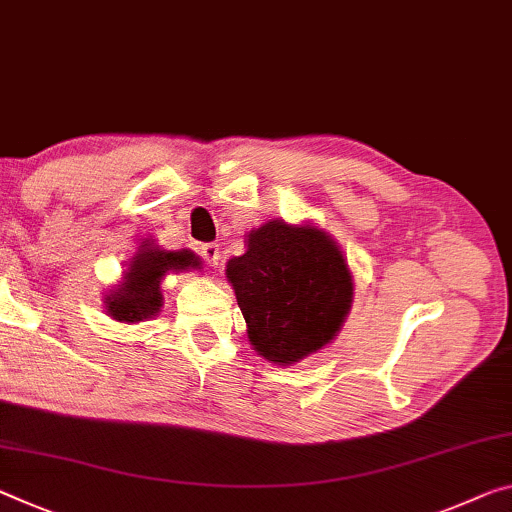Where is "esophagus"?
I'll list each match as a JSON object with an SVG mask.
<instances>
[{"label":"esophagus","instance_id":"obj_1","mask_svg":"<svg viewBox=\"0 0 512 512\" xmlns=\"http://www.w3.org/2000/svg\"><path fill=\"white\" fill-rule=\"evenodd\" d=\"M218 253H221V250H218L216 243H205V246L200 248V255L209 266H218V259H221V255Z\"/></svg>","mask_w":512,"mask_h":512}]
</instances>
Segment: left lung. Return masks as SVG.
Here are the masks:
<instances>
[{
  "mask_svg": "<svg viewBox=\"0 0 512 512\" xmlns=\"http://www.w3.org/2000/svg\"><path fill=\"white\" fill-rule=\"evenodd\" d=\"M227 280L259 355L294 364L342 328L353 278L342 250L316 227L269 221L248 234V250L227 262Z\"/></svg>",
  "mask_w": 512,
  "mask_h": 512,
  "instance_id": "obj_1",
  "label": "left lung"
}]
</instances>
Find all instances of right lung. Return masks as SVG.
I'll use <instances>...</instances> for the list:
<instances>
[{
  "mask_svg": "<svg viewBox=\"0 0 512 512\" xmlns=\"http://www.w3.org/2000/svg\"><path fill=\"white\" fill-rule=\"evenodd\" d=\"M143 248V246H141ZM189 266H200L198 257L189 250L166 253V250L145 246L134 262L129 264L127 278L118 291L107 296V310L116 321H143L159 312L161 289L159 282L166 271H184Z\"/></svg>",
  "mask_w": 512,
  "mask_h": 512,
  "instance_id": "obj_1",
  "label": "right lung"
}]
</instances>
